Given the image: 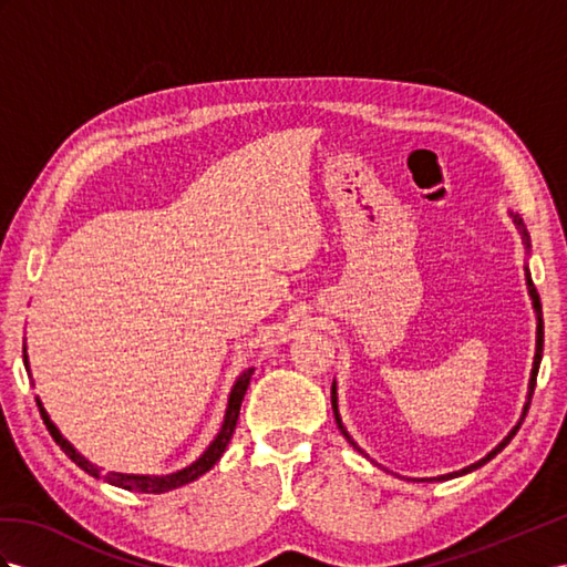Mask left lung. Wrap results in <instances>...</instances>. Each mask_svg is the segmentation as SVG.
I'll list each match as a JSON object with an SVG mask.
<instances>
[{
  "label": "left lung",
  "mask_w": 567,
  "mask_h": 567,
  "mask_svg": "<svg viewBox=\"0 0 567 567\" xmlns=\"http://www.w3.org/2000/svg\"><path fill=\"white\" fill-rule=\"evenodd\" d=\"M513 215V213H511ZM513 223L517 225V229H519V235H522V241H525V246L529 249V235H527V229H525V225H522V217L519 215H513ZM527 275V289H529V297H532V307H534V313H536V352H534V364H532V375H529V390H527V402H525V410H522V416H519V422H517V426L505 435V439L491 450V453L486 455V457H482L478 462H474V464H470V467H464V470H460V472H450V474H443V476H431V478H412V482H447V478H455V476H462V474H470V472H474V470H478L482 467V464H486L488 460H493L496 457L501 450L513 441V435L517 433V429L522 426V422H525V416H527V410H529V404H532V395H534V385H536V373H539V364H542V352H544V318H542V299H539V292H536V287H534V282H532V278H529V270L525 272ZM330 402H332V414H336V422H338V429L342 431V435L347 441H350L359 453H364V450H361L352 439H350V433H347V429L342 426V419H340V412H338V385H336V381H332V390H330Z\"/></svg>",
  "instance_id": "8db88e82"
}]
</instances>
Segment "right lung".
Segmentation results:
<instances>
[{"instance_id":"right-lung-1","label":"right lung","mask_w":567,"mask_h":567,"mask_svg":"<svg viewBox=\"0 0 567 567\" xmlns=\"http://www.w3.org/2000/svg\"><path fill=\"white\" fill-rule=\"evenodd\" d=\"M23 364L28 367L25 347H23ZM251 373H254V369L244 371V373L239 375V379H237V383L231 385V393H229V400H227V412H225L223 429H220V433L215 435V441L206 447V453H203L196 462H192V464H188V467H184V470H179V472H172V474H165V476L107 472V474H105V482H107V484H112V486L126 488V491H141V493H165V491H172V488H179V486H184V484H192L194 478H198V476L206 474V472L213 467V464L223 457L225 447H227V443H229V439H231V433H235V429H237L239 408H241V400H244V395H246V388H249ZM38 408H40V414H42V422H45L48 431L52 433L54 443L64 450V453L69 455V460H71V462H76L83 472H89L91 476L100 478V470L95 467L93 462L85 460V457L79 453V450L64 439V435L60 433V429H56V426L52 424V419H50V414L45 412V408H42V402H40V400H38Z\"/></svg>"}]
</instances>
